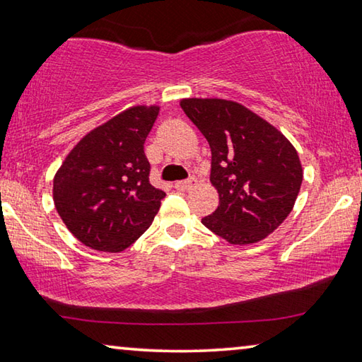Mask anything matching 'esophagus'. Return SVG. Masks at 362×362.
Instances as JSON below:
<instances>
[{
  "mask_svg": "<svg viewBox=\"0 0 362 362\" xmlns=\"http://www.w3.org/2000/svg\"><path fill=\"white\" fill-rule=\"evenodd\" d=\"M194 185H196V179L194 177H189L188 180L175 182V189H179V192H187V189H192Z\"/></svg>",
  "mask_w": 362,
  "mask_h": 362,
  "instance_id": "obj_1",
  "label": "esophagus"
}]
</instances>
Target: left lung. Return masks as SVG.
Wrapping results in <instances>:
<instances>
[{"label":"left lung","mask_w":362,"mask_h":362,"mask_svg":"<svg viewBox=\"0 0 362 362\" xmlns=\"http://www.w3.org/2000/svg\"><path fill=\"white\" fill-rule=\"evenodd\" d=\"M180 107L211 146L218 207L201 222L230 244H252L289 216L303 180L293 145L241 103L183 99Z\"/></svg>","instance_id":"obj_1"}]
</instances>
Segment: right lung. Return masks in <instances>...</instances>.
I'll return each mask as SVG.
<instances>
[{
	"label": "right lung",
	"instance_id": "1",
	"mask_svg": "<svg viewBox=\"0 0 362 362\" xmlns=\"http://www.w3.org/2000/svg\"><path fill=\"white\" fill-rule=\"evenodd\" d=\"M159 107H131L79 140L54 177V204L84 246L121 252L144 235L163 189L150 183L144 144Z\"/></svg>",
	"mask_w": 362,
	"mask_h": 362
}]
</instances>
